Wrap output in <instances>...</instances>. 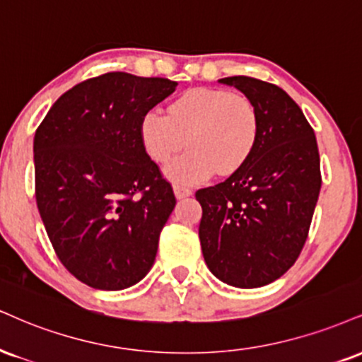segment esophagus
Masks as SVG:
<instances>
[{"label":"esophagus","mask_w":362,"mask_h":362,"mask_svg":"<svg viewBox=\"0 0 362 362\" xmlns=\"http://www.w3.org/2000/svg\"><path fill=\"white\" fill-rule=\"evenodd\" d=\"M173 194H175L177 199H185L189 195H192V190L189 187H182V185H175L173 187Z\"/></svg>","instance_id":"1"}]
</instances>
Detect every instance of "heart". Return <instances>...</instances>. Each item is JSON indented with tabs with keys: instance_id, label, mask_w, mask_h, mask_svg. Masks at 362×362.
<instances>
[{
	"instance_id": "obj_1",
	"label": "heart",
	"mask_w": 362,
	"mask_h": 362,
	"mask_svg": "<svg viewBox=\"0 0 362 362\" xmlns=\"http://www.w3.org/2000/svg\"><path fill=\"white\" fill-rule=\"evenodd\" d=\"M190 151L165 168L175 184H200L214 175L241 168L255 151L259 115L245 95L217 87H194L173 99L168 115L150 110L139 121V139L146 155L167 163L184 145Z\"/></svg>"
}]
</instances>
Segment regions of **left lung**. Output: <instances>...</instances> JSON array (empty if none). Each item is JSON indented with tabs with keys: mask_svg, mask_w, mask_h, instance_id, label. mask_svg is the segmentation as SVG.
Returning a JSON list of instances; mask_svg holds the SVG:
<instances>
[{
	"mask_svg": "<svg viewBox=\"0 0 362 362\" xmlns=\"http://www.w3.org/2000/svg\"><path fill=\"white\" fill-rule=\"evenodd\" d=\"M219 82L255 104L259 136L228 180L195 194L200 246L216 278L258 288L288 272L305 245L322 185L319 148L298 104L278 86L246 76Z\"/></svg>",
	"mask_w": 362,
	"mask_h": 362,
	"instance_id": "8db88e82",
	"label": "left lung"
}]
</instances>
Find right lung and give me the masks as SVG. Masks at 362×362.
<instances>
[{"mask_svg": "<svg viewBox=\"0 0 362 362\" xmlns=\"http://www.w3.org/2000/svg\"><path fill=\"white\" fill-rule=\"evenodd\" d=\"M177 82L107 72L60 95L33 139L35 195L60 263L95 290H124L153 267L175 207L139 121Z\"/></svg>", "mask_w": 362, "mask_h": 362, "instance_id": "obj_1", "label": "right lung"}]
</instances>
